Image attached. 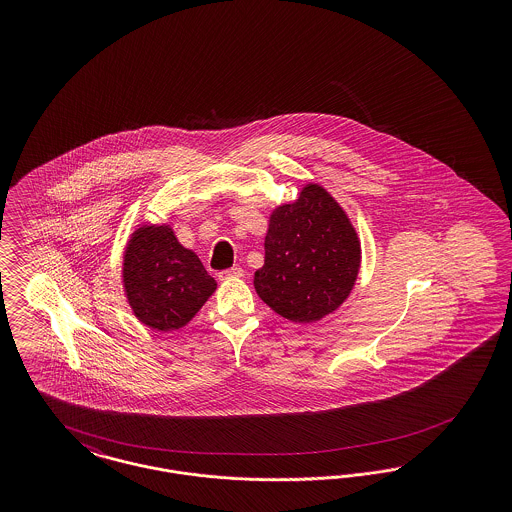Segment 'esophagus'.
Masks as SVG:
<instances>
[{
    "mask_svg": "<svg viewBox=\"0 0 512 512\" xmlns=\"http://www.w3.org/2000/svg\"><path fill=\"white\" fill-rule=\"evenodd\" d=\"M242 276H244V268L240 267L226 268V270H222V272H219L220 280H230V278H242Z\"/></svg>",
    "mask_w": 512,
    "mask_h": 512,
    "instance_id": "obj_1",
    "label": "esophagus"
}]
</instances>
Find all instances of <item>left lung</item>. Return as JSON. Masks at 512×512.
I'll list each match as a JSON object with an SVG mask.
<instances>
[{
	"label": "left lung",
	"mask_w": 512,
	"mask_h": 512,
	"mask_svg": "<svg viewBox=\"0 0 512 512\" xmlns=\"http://www.w3.org/2000/svg\"><path fill=\"white\" fill-rule=\"evenodd\" d=\"M361 267V242L340 203L307 184L293 203L272 211L265 265L255 290L280 317L299 324L334 313L349 297Z\"/></svg>",
	"instance_id": "obj_1"
}]
</instances>
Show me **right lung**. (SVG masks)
Returning <instances> with one entry per match:
<instances>
[{"label":"right lung","mask_w":512,"mask_h":512,"mask_svg":"<svg viewBox=\"0 0 512 512\" xmlns=\"http://www.w3.org/2000/svg\"><path fill=\"white\" fill-rule=\"evenodd\" d=\"M122 284L136 318L153 330L186 326L217 290L192 249L169 224L140 226L124 249Z\"/></svg>","instance_id":"right-lung-1"}]
</instances>
